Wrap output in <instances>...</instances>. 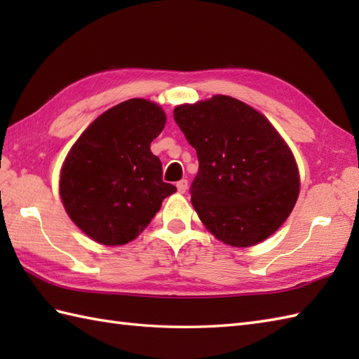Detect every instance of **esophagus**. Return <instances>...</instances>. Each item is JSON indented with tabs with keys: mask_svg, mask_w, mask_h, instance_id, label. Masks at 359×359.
I'll return each instance as SVG.
<instances>
[{
	"mask_svg": "<svg viewBox=\"0 0 359 359\" xmlns=\"http://www.w3.org/2000/svg\"><path fill=\"white\" fill-rule=\"evenodd\" d=\"M177 189H179V193H185L188 189V180L182 179L180 182H177Z\"/></svg>",
	"mask_w": 359,
	"mask_h": 359,
	"instance_id": "esophagus-1",
	"label": "esophagus"
}]
</instances>
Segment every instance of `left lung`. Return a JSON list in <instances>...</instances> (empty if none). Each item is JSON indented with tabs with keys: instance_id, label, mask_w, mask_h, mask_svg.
<instances>
[{
	"instance_id": "left-lung-1",
	"label": "left lung",
	"mask_w": 359,
	"mask_h": 359,
	"mask_svg": "<svg viewBox=\"0 0 359 359\" xmlns=\"http://www.w3.org/2000/svg\"><path fill=\"white\" fill-rule=\"evenodd\" d=\"M174 120L199 158L189 193L207 230L239 248L270 238L299 194L296 160L274 126L228 95L180 104Z\"/></svg>"
}]
</instances>
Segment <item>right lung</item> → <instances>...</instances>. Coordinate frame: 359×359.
Instances as JSON below:
<instances>
[{"label": "right lung", "mask_w": 359, "mask_h": 359, "mask_svg": "<svg viewBox=\"0 0 359 359\" xmlns=\"http://www.w3.org/2000/svg\"><path fill=\"white\" fill-rule=\"evenodd\" d=\"M165 123L158 104L131 98L97 117L67 152L60 196L90 239L111 247L135 239L177 191L162 180V162L151 152Z\"/></svg>", "instance_id": "1"}]
</instances>
